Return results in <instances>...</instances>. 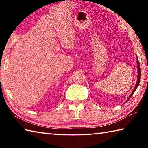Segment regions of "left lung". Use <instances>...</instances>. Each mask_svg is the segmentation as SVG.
<instances>
[{"label":"left lung","mask_w":148,"mask_h":148,"mask_svg":"<svg viewBox=\"0 0 148 148\" xmlns=\"http://www.w3.org/2000/svg\"><path fill=\"white\" fill-rule=\"evenodd\" d=\"M137 64H138V77H137V81H136V86H135L134 88L133 89V91L131 92V94L130 95V96L129 97L128 99H127V101H128L130 99V98L132 97V95H133V93L134 92V91H136V88L138 86L139 83H140V76H141V71H140V63H139V61H138V57H137Z\"/></svg>","instance_id":"obj_1"}]
</instances>
